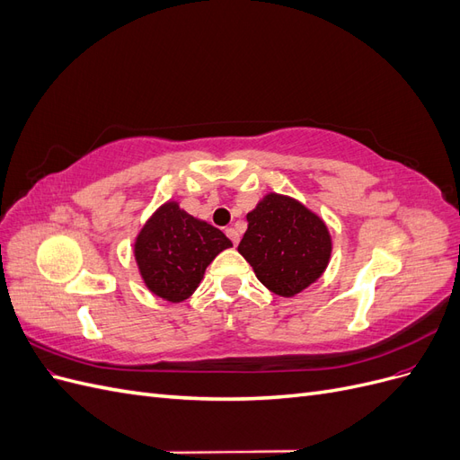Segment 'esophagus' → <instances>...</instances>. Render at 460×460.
<instances>
[{"label":"esophagus","mask_w":460,"mask_h":460,"mask_svg":"<svg viewBox=\"0 0 460 460\" xmlns=\"http://www.w3.org/2000/svg\"><path fill=\"white\" fill-rule=\"evenodd\" d=\"M226 235L232 240L234 245L240 243V234H238V230H235V228H226Z\"/></svg>","instance_id":"1"}]
</instances>
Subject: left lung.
<instances>
[{
    "instance_id": "obj_1",
    "label": "left lung",
    "mask_w": 460,
    "mask_h": 460,
    "mask_svg": "<svg viewBox=\"0 0 460 460\" xmlns=\"http://www.w3.org/2000/svg\"><path fill=\"white\" fill-rule=\"evenodd\" d=\"M238 252L264 288L280 297H294L324 274L332 235L326 222L299 199L269 191L247 213Z\"/></svg>"
}]
</instances>
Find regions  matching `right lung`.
I'll return each mask as SVG.
<instances>
[{
    "label": "right lung",
    "mask_w": 460,
    "mask_h": 460,
    "mask_svg": "<svg viewBox=\"0 0 460 460\" xmlns=\"http://www.w3.org/2000/svg\"><path fill=\"white\" fill-rule=\"evenodd\" d=\"M232 242L208 222L186 213L176 199L155 208L134 240L144 286L169 303H182L203 280L215 257Z\"/></svg>",
    "instance_id": "obj_1"
}]
</instances>
